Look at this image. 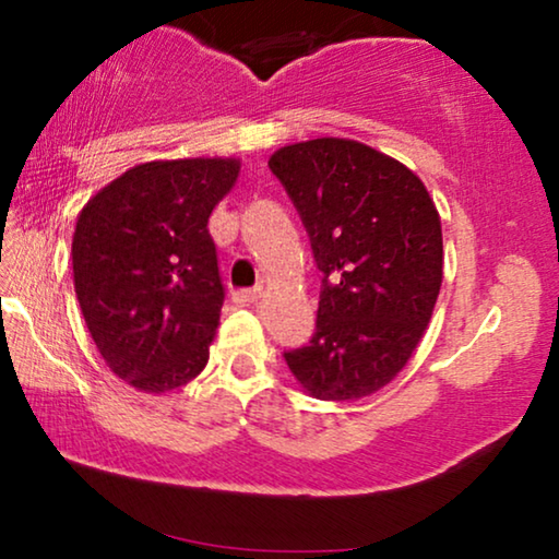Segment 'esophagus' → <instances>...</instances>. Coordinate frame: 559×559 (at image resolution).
<instances>
[{"mask_svg":"<svg viewBox=\"0 0 559 559\" xmlns=\"http://www.w3.org/2000/svg\"><path fill=\"white\" fill-rule=\"evenodd\" d=\"M259 295H262V289L254 287V289H236L234 293V302L236 305H251L259 300Z\"/></svg>","mask_w":559,"mask_h":559,"instance_id":"esophagus-1","label":"esophagus"}]
</instances>
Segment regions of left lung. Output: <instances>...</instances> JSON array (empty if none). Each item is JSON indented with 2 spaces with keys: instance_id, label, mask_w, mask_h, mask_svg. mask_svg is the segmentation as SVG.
I'll use <instances>...</instances> for the list:
<instances>
[{
  "instance_id": "obj_1",
  "label": "left lung",
  "mask_w": 559,
  "mask_h": 559,
  "mask_svg": "<svg viewBox=\"0 0 559 559\" xmlns=\"http://www.w3.org/2000/svg\"><path fill=\"white\" fill-rule=\"evenodd\" d=\"M270 170L323 272L316 335L285 361L316 400H364L407 366L430 325L442 285L440 213L407 165L356 140L287 144Z\"/></svg>"
}]
</instances>
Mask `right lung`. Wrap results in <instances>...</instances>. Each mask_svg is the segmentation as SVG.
I'll list each match as a JSON object with an SVG mask.
<instances>
[{"label": "right lung", "mask_w": 559, "mask_h": 559, "mask_svg": "<svg viewBox=\"0 0 559 559\" xmlns=\"http://www.w3.org/2000/svg\"><path fill=\"white\" fill-rule=\"evenodd\" d=\"M239 170L236 157L142 163L79 213L83 320L106 366L140 392H173L209 364L224 305L209 218Z\"/></svg>", "instance_id": "1"}]
</instances>
